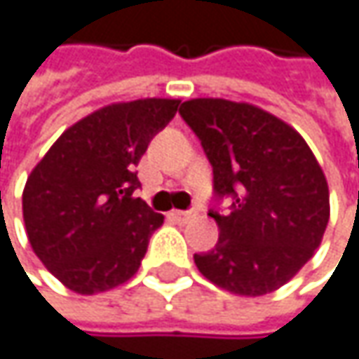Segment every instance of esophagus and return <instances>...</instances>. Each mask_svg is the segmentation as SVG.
<instances>
[{
  "label": "esophagus",
  "instance_id": "1",
  "mask_svg": "<svg viewBox=\"0 0 359 359\" xmlns=\"http://www.w3.org/2000/svg\"><path fill=\"white\" fill-rule=\"evenodd\" d=\"M177 222H189V219H193V217H197V211L195 209H191V211H172L170 213Z\"/></svg>",
  "mask_w": 359,
  "mask_h": 359
}]
</instances>
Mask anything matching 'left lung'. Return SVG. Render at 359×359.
<instances>
[{
    "instance_id": "left-lung-1",
    "label": "left lung",
    "mask_w": 359,
    "mask_h": 359,
    "mask_svg": "<svg viewBox=\"0 0 359 359\" xmlns=\"http://www.w3.org/2000/svg\"><path fill=\"white\" fill-rule=\"evenodd\" d=\"M179 114L213 166L215 197H231L227 213L209 211L219 240L195 254L199 272L240 297L280 288L313 258L329 222L315 154L294 128L250 103L191 99Z\"/></svg>"
}]
</instances>
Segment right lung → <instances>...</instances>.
<instances>
[{
	"mask_svg": "<svg viewBox=\"0 0 359 359\" xmlns=\"http://www.w3.org/2000/svg\"><path fill=\"white\" fill-rule=\"evenodd\" d=\"M179 99L111 103L62 132L26 180L22 211L34 254L79 294L137 272L164 215L134 197L136 166Z\"/></svg>",
	"mask_w": 359,
	"mask_h": 359,
	"instance_id": "add662e5",
	"label": "right lung"
}]
</instances>
